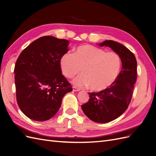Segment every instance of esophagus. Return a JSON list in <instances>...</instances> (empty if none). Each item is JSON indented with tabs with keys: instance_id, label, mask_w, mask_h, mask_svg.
Returning <instances> with one entry per match:
<instances>
[{
	"instance_id": "esophagus-1",
	"label": "esophagus",
	"mask_w": 156,
	"mask_h": 156,
	"mask_svg": "<svg viewBox=\"0 0 156 156\" xmlns=\"http://www.w3.org/2000/svg\"><path fill=\"white\" fill-rule=\"evenodd\" d=\"M73 91H79L80 90L79 88H78V87H75V86H73Z\"/></svg>"
}]
</instances>
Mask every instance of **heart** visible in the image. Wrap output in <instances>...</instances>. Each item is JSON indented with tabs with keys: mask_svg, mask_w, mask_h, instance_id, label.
Masks as SVG:
<instances>
[{
	"mask_svg": "<svg viewBox=\"0 0 156 156\" xmlns=\"http://www.w3.org/2000/svg\"><path fill=\"white\" fill-rule=\"evenodd\" d=\"M59 65L62 73L68 78L76 76L82 69L83 74L73 80L75 85L89 86L93 91H101L117 80L121 69V59L115 52L83 44L78 47L73 54H64Z\"/></svg>",
	"mask_w": 156,
	"mask_h": 156,
	"instance_id": "heart-1",
	"label": "heart"
}]
</instances>
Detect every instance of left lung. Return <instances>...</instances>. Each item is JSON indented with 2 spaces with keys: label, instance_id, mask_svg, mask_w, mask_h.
<instances>
[{
  "label": "left lung",
  "instance_id": "left-lung-1",
  "mask_svg": "<svg viewBox=\"0 0 156 156\" xmlns=\"http://www.w3.org/2000/svg\"><path fill=\"white\" fill-rule=\"evenodd\" d=\"M99 45L109 47L117 53L122 68L112 86L98 93H89V101L82 105V109L93 121L106 123L120 117L128 107L137 80V61L134 54L119 43L106 40Z\"/></svg>",
  "mask_w": 156,
  "mask_h": 156
}]
</instances>
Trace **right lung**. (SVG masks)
Listing matches in <instances>:
<instances>
[{"label":"right lung","mask_w":156,"mask_h":156,"mask_svg":"<svg viewBox=\"0 0 156 156\" xmlns=\"http://www.w3.org/2000/svg\"><path fill=\"white\" fill-rule=\"evenodd\" d=\"M69 44L66 39L43 36L29 44L17 58L14 69L17 102L29 119L44 121L52 118L65 94L73 91L59 65Z\"/></svg>","instance_id":"add662e5"}]
</instances>
